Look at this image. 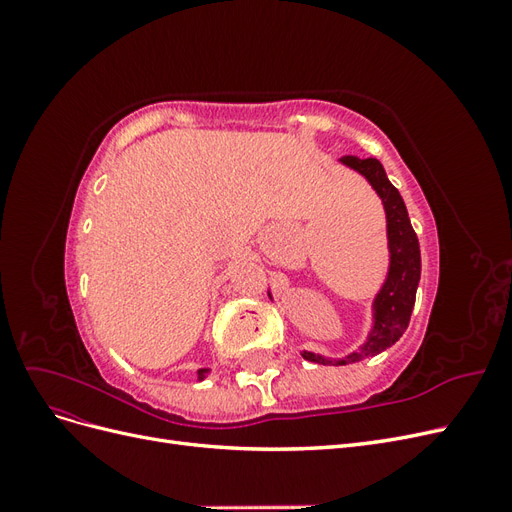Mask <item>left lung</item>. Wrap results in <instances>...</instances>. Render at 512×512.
I'll list each match as a JSON object with an SVG mask.
<instances>
[{"label": "left lung", "mask_w": 512, "mask_h": 512, "mask_svg": "<svg viewBox=\"0 0 512 512\" xmlns=\"http://www.w3.org/2000/svg\"><path fill=\"white\" fill-rule=\"evenodd\" d=\"M342 162L354 170H359L382 198L386 211V228H389L391 269L374 301V329H371L363 348L359 352H352L342 361H331L314 352H303V359L318 365H348L391 348L408 329L412 307L416 301V286L418 280H421V247H418L416 232L410 224L404 198H401L395 185L386 177L382 164L376 158L361 160L354 156H346L342 158Z\"/></svg>", "instance_id": "1"}]
</instances>
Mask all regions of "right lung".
I'll use <instances>...</instances> for the list:
<instances>
[{
  "label": "right lung",
  "instance_id": "add662e5",
  "mask_svg": "<svg viewBox=\"0 0 512 512\" xmlns=\"http://www.w3.org/2000/svg\"><path fill=\"white\" fill-rule=\"evenodd\" d=\"M207 371H209V369H198V378H200V380H203V378L207 376Z\"/></svg>",
  "mask_w": 512,
  "mask_h": 512
}]
</instances>
